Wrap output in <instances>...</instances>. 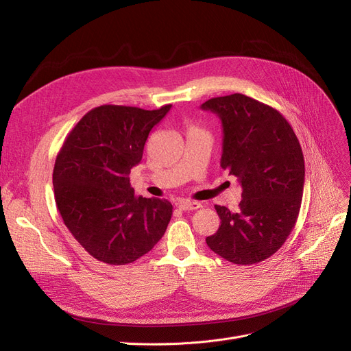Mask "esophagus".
I'll list each match as a JSON object with an SVG mask.
<instances>
[{"mask_svg": "<svg viewBox=\"0 0 351 351\" xmlns=\"http://www.w3.org/2000/svg\"><path fill=\"white\" fill-rule=\"evenodd\" d=\"M178 208L182 209V210H195V209L202 208V204H200V202H196V200L183 199V200L178 202Z\"/></svg>", "mask_w": 351, "mask_h": 351, "instance_id": "esophagus-1", "label": "esophagus"}]
</instances>
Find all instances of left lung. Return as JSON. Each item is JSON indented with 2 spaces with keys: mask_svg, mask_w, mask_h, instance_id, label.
I'll list each match as a JSON object with an SVG mask.
<instances>
[{
  "mask_svg": "<svg viewBox=\"0 0 351 351\" xmlns=\"http://www.w3.org/2000/svg\"><path fill=\"white\" fill-rule=\"evenodd\" d=\"M223 126L222 169L242 186L237 212L216 205L217 232L208 246L234 265H254L278 252L296 225L304 186V158L286 118L242 94L217 97L200 106Z\"/></svg>",
  "mask_w": 351,
  "mask_h": 351,
  "instance_id": "obj_1",
  "label": "left lung"
}]
</instances>
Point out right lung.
Listing matches in <instances>:
<instances>
[{
	"mask_svg": "<svg viewBox=\"0 0 351 351\" xmlns=\"http://www.w3.org/2000/svg\"><path fill=\"white\" fill-rule=\"evenodd\" d=\"M171 106L90 109L57 155L55 204L71 234L99 262L132 263L152 250L168 228L171 202L135 196L129 173L142 159L151 129Z\"/></svg>",
	"mask_w": 351,
	"mask_h": 351,
	"instance_id": "add662e5",
	"label": "right lung"
}]
</instances>
